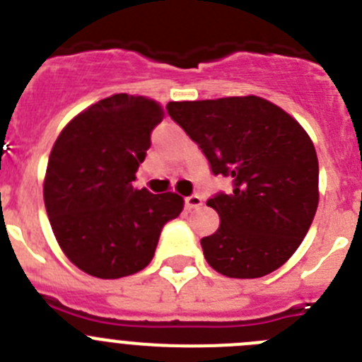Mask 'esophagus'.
I'll return each mask as SVG.
<instances>
[{
  "label": "esophagus",
  "mask_w": 362,
  "mask_h": 362,
  "mask_svg": "<svg viewBox=\"0 0 362 362\" xmlns=\"http://www.w3.org/2000/svg\"><path fill=\"white\" fill-rule=\"evenodd\" d=\"M201 204H203V199H201L197 194H192V196L185 197V209L192 210V209H199Z\"/></svg>",
  "instance_id": "1"
}]
</instances>
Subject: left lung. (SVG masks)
I'll list each match as a JSON object with an SVG mask.
<instances>
[{"label":"left lung","instance_id":"left-lung-1","mask_svg":"<svg viewBox=\"0 0 362 362\" xmlns=\"http://www.w3.org/2000/svg\"><path fill=\"white\" fill-rule=\"evenodd\" d=\"M168 116L201 148L232 192L209 199L221 225L201 239L206 263L235 279H254L292 257L319 203L312 139L283 108L257 95L172 101Z\"/></svg>","mask_w":362,"mask_h":362}]
</instances>
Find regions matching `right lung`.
<instances>
[{
    "label": "right lung",
    "instance_id": "right-lung-1",
    "mask_svg": "<svg viewBox=\"0 0 362 362\" xmlns=\"http://www.w3.org/2000/svg\"><path fill=\"white\" fill-rule=\"evenodd\" d=\"M163 110L116 94L66 124L50 152L43 196L57 243L79 270L119 279L152 261L163 226L183 210L177 194L136 188Z\"/></svg>",
    "mask_w": 362,
    "mask_h": 362
}]
</instances>
